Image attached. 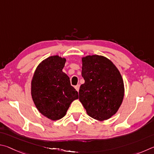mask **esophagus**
Masks as SVG:
<instances>
[{
	"label": "esophagus",
	"mask_w": 154,
	"mask_h": 154,
	"mask_svg": "<svg viewBox=\"0 0 154 154\" xmlns=\"http://www.w3.org/2000/svg\"><path fill=\"white\" fill-rule=\"evenodd\" d=\"M75 90H76L77 91H79V88H80V85H77L76 86H75Z\"/></svg>",
	"instance_id": "34e87169"
}]
</instances>
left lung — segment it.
Returning a JSON list of instances; mask_svg holds the SVG:
<instances>
[{
    "label": "left lung",
    "instance_id": "left-lung-1",
    "mask_svg": "<svg viewBox=\"0 0 154 154\" xmlns=\"http://www.w3.org/2000/svg\"><path fill=\"white\" fill-rule=\"evenodd\" d=\"M79 100L88 115L103 121L118 112L125 95L124 82L119 70L112 62L101 55L82 57Z\"/></svg>",
    "mask_w": 154,
    "mask_h": 154
}]
</instances>
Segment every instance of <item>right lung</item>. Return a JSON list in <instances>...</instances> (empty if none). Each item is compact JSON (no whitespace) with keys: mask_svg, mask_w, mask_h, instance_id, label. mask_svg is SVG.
Instances as JSON below:
<instances>
[{"mask_svg":"<svg viewBox=\"0 0 154 154\" xmlns=\"http://www.w3.org/2000/svg\"><path fill=\"white\" fill-rule=\"evenodd\" d=\"M66 61L59 55L49 57L38 66L32 80L31 94L35 106L51 120L63 118L72 102L79 99L68 75L62 71Z\"/></svg>","mask_w":154,"mask_h":154,"instance_id":"obj_1","label":"right lung"}]
</instances>
